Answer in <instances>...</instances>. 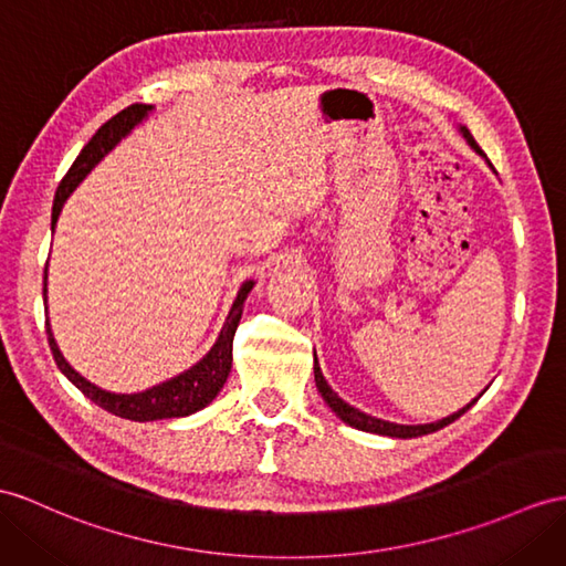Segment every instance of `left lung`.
Instances as JSON below:
<instances>
[{
    "instance_id": "8db88e82",
    "label": "left lung",
    "mask_w": 566,
    "mask_h": 566,
    "mask_svg": "<svg viewBox=\"0 0 566 566\" xmlns=\"http://www.w3.org/2000/svg\"><path fill=\"white\" fill-rule=\"evenodd\" d=\"M461 134H463V139L471 144V148L475 150V154H480V156H485L480 150V146L475 144V139H473V134L468 132L465 127H461ZM490 163V160H488ZM490 168H492V163H490ZM314 381H316V389H319V394H322V398L324 401L328 403V408L336 412V416L343 420V422H348L350 427H355V430H363V432H371V434H384V437H396V439H410V437H422V434H430V432H437V430H442V427H447V424H451L453 420H459L463 412L471 408L475 401H471L468 406H463L459 412H453V416H449V418H442V420H437V422H427V424H396V422H389V420H379V418H371V416H367V412H363V410H357V408H353L350 403H346L343 401V398L328 387V381L324 379V375H322V367H319V363H316V355H314ZM482 396V394H480Z\"/></svg>"
}]
</instances>
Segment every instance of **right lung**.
Masks as SVG:
<instances>
[{"label":"right lung","mask_w":566,"mask_h":566,"mask_svg":"<svg viewBox=\"0 0 566 566\" xmlns=\"http://www.w3.org/2000/svg\"><path fill=\"white\" fill-rule=\"evenodd\" d=\"M150 109H154V105H142V103L124 107L122 113H117L113 119H107L103 127L93 134V139L84 146L78 158L72 163V168H69V172L62 177L57 195H54L52 230H54V226H57V218L62 213L64 201L76 189L81 179H84L95 168V165H98L109 154V150H113L124 139V136H127L136 127V124L144 122V117L150 113ZM252 287H254V281L242 283L218 340L195 367H189L187 371H182V375H177V377L158 384V387H154V389H146L142 394H113V391L95 387V384L81 377L78 371L64 360V355L57 348V340H54V336H52L50 322H45L50 350H52L54 363H57V367L62 369V375L72 381L81 394L88 396L95 406H101L103 410L113 412V416L136 420V422L185 418V416H191V412H197V410L209 406L218 396V391L223 389V384H226V379L230 375V367H232V338H235L244 300H247V295H250ZM45 293H48V269H45V279H43V297H45Z\"/></svg>","instance_id":"obj_1"}]
</instances>
